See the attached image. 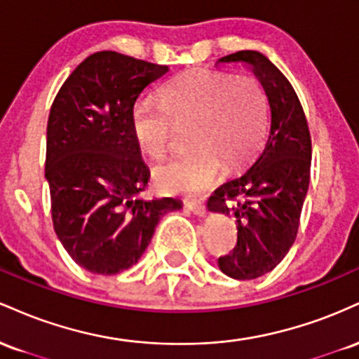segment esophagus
Wrapping results in <instances>:
<instances>
[{"label":"esophagus","instance_id":"esophagus-1","mask_svg":"<svg viewBox=\"0 0 359 359\" xmlns=\"http://www.w3.org/2000/svg\"><path fill=\"white\" fill-rule=\"evenodd\" d=\"M185 208L196 214V216H204L205 211H208L203 203H196V201H187V203H185Z\"/></svg>","mask_w":359,"mask_h":359}]
</instances>
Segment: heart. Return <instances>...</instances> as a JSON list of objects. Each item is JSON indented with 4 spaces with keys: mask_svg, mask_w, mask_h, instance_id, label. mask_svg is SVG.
Returning a JSON list of instances; mask_svg holds the SVG:
<instances>
[{
    "mask_svg": "<svg viewBox=\"0 0 359 359\" xmlns=\"http://www.w3.org/2000/svg\"><path fill=\"white\" fill-rule=\"evenodd\" d=\"M270 102L257 77L192 69L168 81L160 102L138 101L131 131L140 150L163 158L174 147L177 128H189L187 154L155 168L160 191L197 196L226 172L248 167L269 135Z\"/></svg>",
    "mask_w": 359,
    "mask_h": 359,
    "instance_id": "obj_1",
    "label": "heart"
}]
</instances>
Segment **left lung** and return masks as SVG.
<instances>
[{"label": "left lung", "instance_id": "1", "mask_svg": "<svg viewBox=\"0 0 359 359\" xmlns=\"http://www.w3.org/2000/svg\"><path fill=\"white\" fill-rule=\"evenodd\" d=\"M219 62L250 64L270 102V131L262 154L248 172L216 189L208 203L209 211L229 214L238 224L236 246L217 258V266L231 278L253 280L273 270L297 238L311 180V131L297 93L263 53L240 50Z\"/></svg>", "mask_w": 359, "mask_h": 359}]
</instances>
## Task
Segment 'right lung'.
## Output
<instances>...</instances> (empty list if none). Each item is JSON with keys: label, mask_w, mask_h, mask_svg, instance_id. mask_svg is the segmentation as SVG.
Masks as SVG:
<instances>
[{"label": "right lung", "mask_w": 359, "mask_h": 359, "mask_svg": "<svg viewBox=\"0 0 359 359\" xmlns=\"http://www.w3.org/2000/svg\"><path fill=\"white\" fill-rule=\"evenodd\" d=\"M167 65L102 50L62 84L47 123L45 177L53 229L77 265L116 275L138 262L172 197L145 201L148 168L131 131L140 93Z\"/></svg>", "instance_id": "1"}]
</instances>
